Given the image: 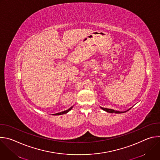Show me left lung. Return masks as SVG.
I'll return each mask as SVG.
<instances>
[{"instance_id": "obj_1", "label": "left lung", "mask_w": 160, "mask_h": 160, "mask_svg": "<svg viewBox=\"0 0 160 160\" xmlns=\"http://www.w3.org/2000/svg\"><path fill=\"white\" fill-rule=\"evenodd\" d=\"M102 110L108 112H110V113H123V112H125L127 111H128L129 109H130L132 108H130V109H128V110L127 111H115L114 109H108V108H102V107H100Z\"/></svg>"}]
</instances>
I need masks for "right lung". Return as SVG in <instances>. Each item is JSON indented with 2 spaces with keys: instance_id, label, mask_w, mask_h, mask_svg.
<instances>
[{
  "instance_id": "right-lung-1",
  "label": "right lung",
  "mask_w": 160,
  "mask_h": 160,
  "mask_svg": "<svg viewBox=\"0 0 160 160\" xmlns=\"http://www.w3.org/2000/svg\"><path fill=\"white\" fill-rule=\"evenodd\" d=\"M73 106H72L71 108H70L66 110V111H62V112H58V113H56V114H53V115H64V114H66V113L69 112V111L73 108Z\"/></svg>"
}]
</instances>
